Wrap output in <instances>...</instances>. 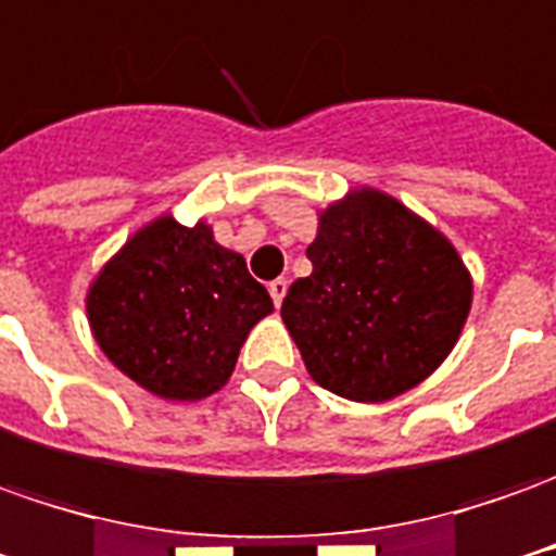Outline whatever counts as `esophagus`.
Segmentation results:
<instances>
[{"label":"esophagus","mask_w":556,"mask_h":556,"mask_svg":"<svg viewBox=\"0 0 556 556\" xmlns=\"http://www.w3.org/2000/svg\"><path fill=\"white\" fill-rule=\"evenodd\" d=\"M269 293H271V302L275 305H281L287 296V281L285 278H275V281H269Z\"/></svg>","instance_id":"34e87169"}]
</instances>
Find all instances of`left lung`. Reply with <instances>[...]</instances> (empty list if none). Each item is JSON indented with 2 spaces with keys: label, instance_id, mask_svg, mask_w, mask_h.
Here are the masks:
<instances>
[{
  "label": "left lung",
  "instance_id": "1",
  "mask_svg": "<svg viewBox=\"0 0 556 556\" xmlns=\"http://www.w3.org/2000/svg\"><path fill=\"white\" fill-rule=\"evenodd\" d=\"M312 275L281 302L287 332L320 388L388 402L430 378L460 339L472 275L445 232L400 199L351 187L317 212Z\"/></svg>",
  "mask_w": 556,
  "mask_h": 556
}]
</instances>
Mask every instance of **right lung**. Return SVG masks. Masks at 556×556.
<instances>
[{"instance_id": "obj_1", "label": "right lung", "mask_w": 556, "mask_h": 556, "mask_svg": "<svg viewBox=\"0 0 556 556\" xmlns=\"http://www.w3.org/2000/svg\"><path fill=\"white\" fill-rule=\"evenodd\" d=\"M87 320L102 354L141 390L199 402L229 381L248 332L271 315L244 256L212 224L160 214L136 229L87 287Z\"/></svg>"}]
</instances>
